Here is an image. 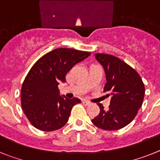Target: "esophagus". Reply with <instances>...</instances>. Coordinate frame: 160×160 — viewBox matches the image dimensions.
Returning <instances> with one entry per match:
<instances>
[{
  "mask_svg": "<svg viewBox=\"0 0 160 160\" xmlns=\"http://www.w3.org/2000/svg\"><path fill=\"white\" fill-rule=\"evenodd\" d=\"M82 103H83V105H85V106H87V105H89L90 104V102L88 101H86V100H83V101H82Z\"/></svg>",
  "mask_w": 160,
  "mask_h": 160,
  "instance_id": "1",
  "label": "esophagus"
}]
</instances>
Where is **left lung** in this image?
<instances>
[{"label":"left lung","mask_w":160,"mask_h":160,"mask_svg":"<svg viewBox=\"0 0 160 160\" xmlns=\"http://www.w3.org/2000/svg\"><path fill=\"white\" fill-rule=\"evenodd\" d=\"M95 57L105 70L104 92L111 99L108 109L98 104L100 113L92 122L102 130H119L130 124L141 108L144 84L138 72L118 58L106 54H96Z\"/></svg>","instance_id":"1"}]
</instances>
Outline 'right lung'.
Instances as JSON below:
<instances>
[{"label": "right lung", "mask_w": 160, "mask_h": 160, "mask_svg": "<svg viewBox=\"0 0 160 160\" xmlns=\"http://www.w3.org/2000/svg\"><path fill=\"white\" fill-rule=\"evenodd\" d=\"M90 55L88 51L57 48L42 56L25 78L21 91L22 109L30 122L42 131L62 128L78 98L59 95L58 85L66 81L72 67Z\"/></svg>", "instance_id": "right-lung-1"}]
</instances>
